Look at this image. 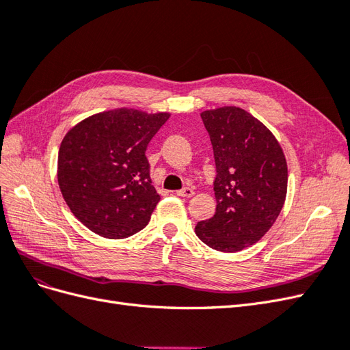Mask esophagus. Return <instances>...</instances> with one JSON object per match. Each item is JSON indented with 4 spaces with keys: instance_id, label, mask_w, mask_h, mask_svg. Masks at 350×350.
<instances>
[{
    "instance_id": "1",
    "label": "esophagus",
    "mask_w": 350,
    "mask_h": 350,
    "mask_svg": "<svg viewBox=\"0 0 350 350\" xmlns=\"http://www.w3.org/2000/svg\"><path fill=\"white\" fill-rule=\"evenodd\" d=\"M176 196L185 197V198H191V197L194 196V189L185 187V188H183V189H179V191H176Z\"/></svg>"
}]
</instances>
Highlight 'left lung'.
<instances>
[{"mask_svg": "<svg viewBox=\"0 0 350 350\" xmlns=\"http://www.w3.org/2000/svg\"><path fill=\"white\" fill-rule=\"evenodd\" d=\"M213 146L217 201L196 226L210 248L237 252L258 242L276 221L288 191V165L276 137L237 107L201 112Z\"/></svg>", "mask_w": 350, "mask_h": 350, "instance_id": "8db88e82", "label": "left lung"}]
</instances>
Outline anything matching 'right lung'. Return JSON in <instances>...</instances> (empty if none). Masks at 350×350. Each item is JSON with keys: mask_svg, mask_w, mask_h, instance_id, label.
Instances as JSON below:
<instances>
[{"mask_svg": "<svg viewBox=\"0 0 350 350\" xmlns=\"http://www.w3.org/2000/svg\"><path fill=\"white\" fill-rule=\"evenodd\" d=\"M169 116L121 108L92 115L66 134L59 189L72 215L94 234L122 239L149 224L161 196L146 149Z\"/></svg>", "mask_w": 350, "mask_h": 350, "instance_id": "right-lung-1", "label": "right lung"}]
</instances>
